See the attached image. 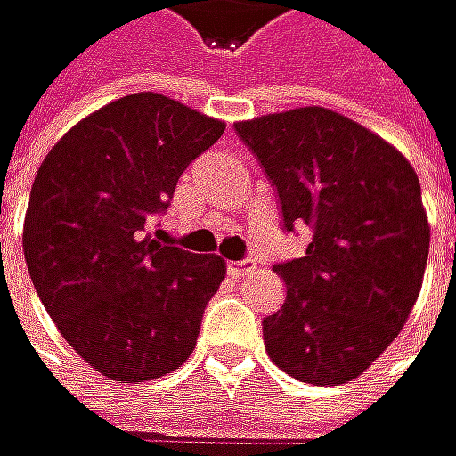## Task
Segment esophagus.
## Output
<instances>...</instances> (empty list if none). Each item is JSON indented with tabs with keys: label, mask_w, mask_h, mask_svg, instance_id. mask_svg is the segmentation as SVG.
<instances>
[{
	"label": "esophagus",
	"mask_w": 456,
	"mask_h": 456,
	"mask_svg": "<svg viewBox=\"0 0 456 456\" xmlns=\"http://www.w3.org/2000/svg\"><path fill=\"white\" fill-rule=\"evenodd\" d=\"M254 270V262L251 259H246V262H230L226 265V273H230L232 278H240V275H246V273H251Z\"/></svg>",
	"instance_id": "1"
}]
</instances>
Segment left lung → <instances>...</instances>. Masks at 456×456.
<instances>
[{
    "label": "left lung",
    "instance_id": "left-lung-1",
    "mask_svg": "<svg viewBox=\"0 0 456 456\" xmlns=\"http://www.w3.org/2000/svg\"><path fill=\"white\" fill-rule=\"evenodd\" d=\"M278 189L286 230L313 226L307 254L275 265L283 307L265 318L267 355L310 385L361 377L419 297L430 224L411 162L323 106L235 122Z\"/></svg>",
    "mask_w": 456,
    "mask_h": 456
}]
</instances>
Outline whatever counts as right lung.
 I'll list each match as a JSON object with an SVG mask.
<instances>
[{
    "label": "right lung",
    "instance_id": "obj_1",
    "mask_svg": "<svg viewBox=\"0 0 456 456\" xmlns=\"http://www.w3.org/2000/svg\"><path fill=\"white\" fill-rule=\"evenodd\" d=\"M224 122L159 93L117 98L42 159L23 221L31 283L61 337L117 382L175 371L194 350L226 262L146 232Z\"/></svg>",
    "mask_w": 456,
    "mask_h": 456
}]
</instances>
